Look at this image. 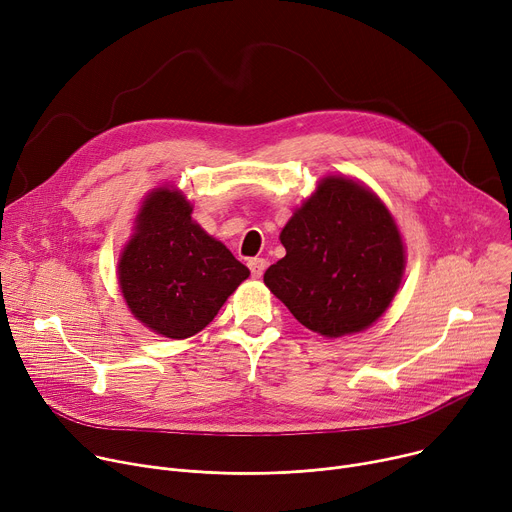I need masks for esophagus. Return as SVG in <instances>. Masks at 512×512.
<instances>
[{"instance_id":"34e87169","label":"esophagus","mask_w":512,"mask_h":512,"mask_svg":"<svg viewBox=\"0 0 512 512\" xmlns=\"http://www.w3.org/2000/svg\"><path fill=\"white\" fill-rule=\"evenodd\" d=\"M248 266L252 270V277L260 279L262 274H264V270H266V266H268V262L264 258H252V260H248Z\"/></svg>"}]
</instances>
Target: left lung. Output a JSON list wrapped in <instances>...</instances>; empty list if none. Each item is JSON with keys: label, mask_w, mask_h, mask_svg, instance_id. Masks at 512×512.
<instances>
[{"label": "left lung", "mask_w": 512, "mask_h": 512, "mask_svg": "<svg viewBox=\"0 0 512 512\" xmlns=\"http://www.w3.org/2000/svg\"><path fill=\"white\" fill-rule=\"evenodd\" d=\"M287 254L264 285L299 324L326 338L367 330L398 293L406 250L387 207L365 184L326 176L281 231Z\"/></svg>", "instance_id": "8db88e82"}]
</instances>
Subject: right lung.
<instances>
[{"label": "right lung", "mask_w": 512, "mask_h": 512, "mask_svg": "<svg viewBox=\"0 0 512 512\" xmlns=\"http://www.w3.org/2000/svg\"><path fill=\"white\" fill-rule=\"evenodd\" d=\"M170 186L151 190L119 260V285L133 316L151 332L182 340L213 322L250 270L190 217Z\"/></svg>", "instance_id": "1"}]
</instances>
